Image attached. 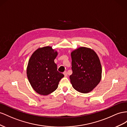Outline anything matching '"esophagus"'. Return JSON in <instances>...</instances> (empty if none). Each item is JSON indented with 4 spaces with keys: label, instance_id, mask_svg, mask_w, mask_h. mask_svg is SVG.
<instances>
[{
    "label": "esophagus",
    "instance_id": "esophagus-1",
    "mask_svg": "<svg viewBox=\"0 0 127 127\" xmlns=\"http://www.w3.org/2000/svg\"><path fill=\"white\" fill-rule=\"evenodd\" d=\"M63 74H64V75H65V77H66L67 75V72H66V71H64V72H63Z\"/></svg>",
    "mask_w": 127,
    "mask_h": 127
}]
</instances>
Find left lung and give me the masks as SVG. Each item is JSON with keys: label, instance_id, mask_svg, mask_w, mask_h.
I'll return each instance as SVG.
<instances>
[{"label": "left lung", "instance_id": "obj_1", "mask_svg": "<svg viewBox=\"0 0 127 127\" xmlns=\"http://www.w3.org/2000/svg\"><path fill=\"white\" fill-rule=\"evenodd\" d=\"M72 86L77 91L88 93L95 88L102 78V66L97 54L92 49L79 47L71 54Z\"/></svg>", "mask_w": 127, "mask_h": 127}]
</instances>
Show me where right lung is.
<instances>
[{
    "mask_svg": "<svg viewBox=\"0 0 127 127\" xmlns=\"http://www.w3.org/2000/svg\"><path fill=\"white\" fill-rule=\"evenodd\" d=\"M57 52L51 47L39 48L29 61L27 74L32 87L40 95H47L57 88L64 74L54 62Z\"/></svg>",
    "mask_w": 127,
    "mask_h": 127,
    "instance_id": "1",
    "label": "right lung"
}]
</instances>
